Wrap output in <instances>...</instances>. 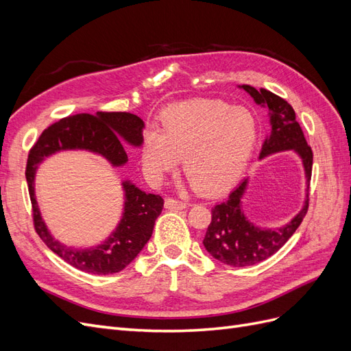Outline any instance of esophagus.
Returning a JSON list of instances; mask_svg holds the SVG:
<instances>
[{"mask_svg":"<svg viewBox=\"0 0 351 351\" xmlns=\"http://www.w3.org/2000/svg\"><path fill=\"white\" fill-rule=\"evenodd\" d=\"M186 206H187L186 202L177 200V199H173V197H167L165 199V208L169 209V210H182Z\"/></svg>","mask_w":351,"mask_h":351,"instance_id":"esophagus-1","label":"esophagus"}]
</instances>
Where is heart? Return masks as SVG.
<instances>
[{
  "mask_svg": "<svg viewBox=\"0 0 351 351\" xmlns=\"http://www.w3.org/2000/svg\"><path fill=\"white\" fill-rule=\"evenodd\" d=\"M258 121L246 107L196 98L168 105L159 114V129L149 127L142 139V164L154 182L178 165L197 190L219 192L231 184L256 143Z\"/></svg>",
  "mask_w": 351,
  "mask_h": 351,
  "instance_id": "1",
  "label": "heart"
}]
</instances>
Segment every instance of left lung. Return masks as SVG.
Listing matches in <instances>:
<instances>
[{"label":"left lung","mask_w":351,"mask_h":351,"mask_svg":"<svg viewBox=\"0 0 351 351\" xmlns=\"http://www.w3.org/2000/svg\"><path fill=\"white\" fill-rule=\"evenodd\" d=\"M239 88L247 92L254 102L268 111L271 132L262 145L259 159L293 151L300 158L306 178V196L302 209L281 227H259L244 214L243 197L247 190L249 178H244L226 200L212 208V221L204 239L205 249L221 263L243 268L272 256L302 224L309 208L313 154L311 146H307L302 127L295 121V112L289 102L267 89L256 90L249 84Z\"/></svg>","instance_id":"8db88e82"}]
</instances>
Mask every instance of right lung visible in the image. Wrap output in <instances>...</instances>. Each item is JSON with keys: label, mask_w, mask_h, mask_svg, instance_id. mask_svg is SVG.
I'll use <instances>...</instances> for the list:
<instances>
[{"label": "right lung", "mask_w": 351, "mask_h": 351, "mask_svg": "<svg viewBox=\"0 0 351 351\" xmlns=\"http://www.w3.org/2000/svg\"><path fill=\"white\" fill-rule=\"evenodd\" d=\"M145 123L130 112L77 114L49 125L27 158L26 180L34 208L35 230L47 246L71 267L88 274L108 275L123 271L149 241L155 221L164 208L159 195L146 193L130 180L121 183L124 208L115 230L98 246L74 249L56 240L40 215L35 196V177L45 156L61 151H88L107 159L114 168L129 161L124 145L141 147Z\"/></svg>", "instance_id": "1"}]
</instances>
